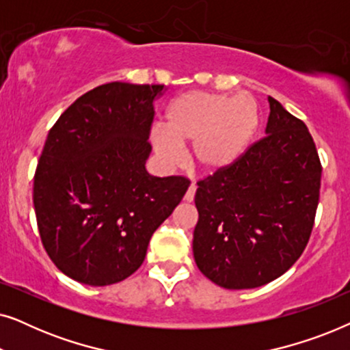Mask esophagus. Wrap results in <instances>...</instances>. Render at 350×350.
Listing matches in <instances>:
<instances>
[{"label": "esophagus", "mask_w": 350, "mask_h": 350, "mask_svg": "<svg viewBox=\"0 0 350 350\" xmlns=\"http://www.w3.org/2000/svg\"><path fill=\"white\" fill-rule=\"evenodd\" d=\"M194 194H196V185H191L189 188H188V191H186V194H185L186 202H193Z\"/></svg>", "instance_id": "obj_1"}]
</instances>
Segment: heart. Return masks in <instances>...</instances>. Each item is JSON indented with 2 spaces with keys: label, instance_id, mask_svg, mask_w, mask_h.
<instances>
[{
  "label": "heart",
  "instance_id": "b5f03b06",
  "mask_svg": "<svg viewBox=\"0 0 350 350\" xmlns=\"http://www.w3.org/2000/svg\"><path fill=\"white\" fill-rule=\"evenodd\" d=\"M162 132L151 135L157 157L167 167L180 161L178 148L191 146V162L207 175L226 172L237 164L250 146L258 129V108L247 94L189 90L167 105Z\"/></svg>",
  "mask_w": 350,
  "mask_h": 350
}]
</instances>
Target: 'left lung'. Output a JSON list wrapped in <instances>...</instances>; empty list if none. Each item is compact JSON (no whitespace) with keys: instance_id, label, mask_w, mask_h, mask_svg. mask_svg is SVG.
I'll return each mask as SVG.
<instances>
[{"instance_id":"obj_1","label":"left lung","mask_w":350,"mask_h":350,"mask_svg":"<svg viewBox=\"0 0 350 350\" xmlns=\"http://www.w3.org/2000/svg\"><path fill=\"white\" fill-rule=\"evenodd\" d=\"M266 137L236 165L199 181L193 253L223 288L266 285L304 252L319 205L322 165L303 121L267 97Z\"/></svg>"}]
</instances>
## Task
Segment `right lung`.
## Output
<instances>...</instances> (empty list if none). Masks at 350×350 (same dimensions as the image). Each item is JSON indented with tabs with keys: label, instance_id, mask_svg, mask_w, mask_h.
Listing matches in <instances>:
<instances>
[{
	"label": "right lung",
	"instance_id": "right-lung-1",
	"mask_svg": "<svg viewBox=\"0 0 350 350\" xmlns=\"http://www.w3.org/2000/svg\"><path fill=\"white\" fill-rule=\"evenodd\" d=\"M161 84L108 83L62 113L38 161L33 204L52 262L70 279L105 286L132 275L152 232L188 189L183 176L146 170Z\"/></svg>",
	"mask_w": 350,
	"mask_h": 350
}]
</instances>
